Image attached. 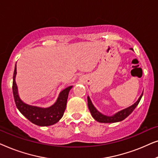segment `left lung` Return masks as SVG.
<instances>
[{"label": "left lung", "mask_w": 158, "mask_h": 158, "mask_svg": "<svg viewBox=\"0 0 158 158\" xmlns=\"http://www.w3.org/2000/svg\"><path fill=\"white\" fill-rule=\"evenodd\" d=\"M131 49H132L133 50L132 48H131ZM142 95H143V92H142L141 96H139V99H138V100L136 101L133 105H131V106L127 108V109H123L122 111L117 112V113H116L114 115L111 116L103 115V114L100 113V112H99L98 110L95 108L94 106L93 105L89 96H88V109L90 110V114H91L92 116L94 117L95 120L97 121V122H101V123H114V122H121V121L125 119V118H126L128 116H129V114H131V112L135 110V108L137 107V106L139 104V101L141 100L142 97Z\"/></svg>", "instance_id": "left-lung-1"}]
</instances>
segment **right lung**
I'll use <instances>...</instances> for the list:
<instances>
[{"label": "right lung", "instance_id": "right-lung-1", "mask_svg": "<svg viewBox=\"0 0 158 158\" xmlns=\"http://www.w3.org/2000/svg\"><path fill=\"white\" fill-rule=\"evenodd\" d=\"M16 64L15 66L14 77H13V94L17 109L27 119L33 124L41 127L50 126L56 124L63 116L66 109L67 101L69 92L73 86H69L62 90L57 98V100L52 106L48 108L34 106L23 103L19 98L18 88L16 83Z\"/></svg>", "mask_w": 158, "mask_h": 158}]
</instances>
